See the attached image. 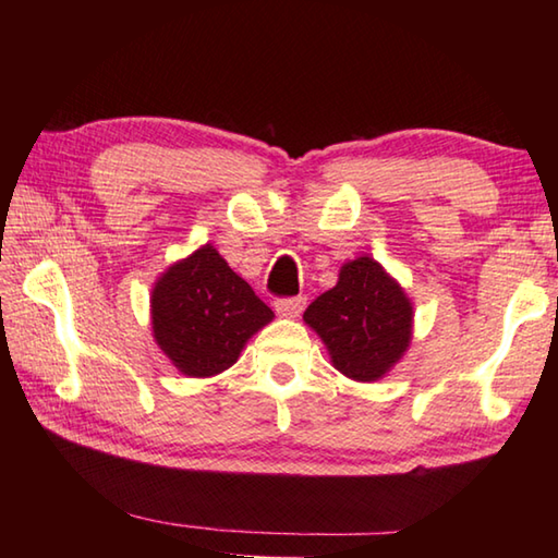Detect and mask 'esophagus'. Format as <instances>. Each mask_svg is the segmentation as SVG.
<instances>
[{
    "label": "esophagus",
    "mask_w": 558,
    "mask_h": 558,
    "mask_svg": "<svg viewBox=\"0 0 558 558\" xmlns=\"http://www.w3.org/2000/svg\"><path fill=\"white\" fill-rule=\"evenodd\" d=\"M304 304H306V298L278 300V302H276V312H278L280 316H286V318H294V316H300V314H302Z\"/></svg>",
    "instance_id": "obj_1"
}]
</instances>
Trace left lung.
Wrapping results in <instances>:
<instances>
[{
  "mask_svg": "<svg viewBox=\"0 0 558 558\" xmlns=\"http://www.w3.org/2000/svg\"><path fill=\"white\" fill-rule=\"evenodd\" d=\"M304 324L322 338L340 374L372 384L410 350L414 304L376 258L362 254L340 266L336 288L310 304Z\"/></svg>",
  "mask_w": 558,
  "mask_h": 558,
  "instance_id": "8db88e82",
  "label": "left lung"
}]
</instances>
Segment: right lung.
Returning a JSON list of instances; mask_svg holds the SVG:
<instances>
[{
  "label": "right lung",
  "mask_w": 558,
  "mask_h": 558,
  "mask_svg": "<svg viewBox=\"0 0 558 558\" xmlns=\"http://www.w3.org/2000/svg\"><path fill=\"white\" fill-rule=\"evenodd\" d=\"M272 316L213 244L174 260L153 282V338L174 369L189 378L230 369Z\"/></svg>",
  "instance_id": "1"
}]
</instances>
